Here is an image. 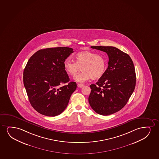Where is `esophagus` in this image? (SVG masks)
Wrapping results in <instances>:
<instances>
[{"label": "esophagus", "instance_id": "1", "mask_svg": "<svg viewBox=\"0 0 159 159\" xmlns=\"http://www.w3.org/2000/svg\"><path fill=\"white\" fill-rule=\"evenodd\" d=\"M77 86H78V87L79 88H81V87H83L84 86V85H83V84H78Z\"/></svg>", "mask_w": 159, "mask_h": 159}]
</instances>
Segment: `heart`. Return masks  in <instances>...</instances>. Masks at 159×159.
I'll return each mask as SVG.
<instances>
[{
    "mask_svg": "<svg viewBox=\"0 0 159 159\" xmlns=\"http://www.w3.org/2000/svg\"><path fill=\"white\" fill-rule=\"evenodd\" d=\"M76 62L70 58L64 61V67L66 73L74 76L80 70L83 72L76 75L74 79L78 83H84L89 79H97L101 78L107 69V60L103 56L93 52H79L75 55Z\"/></svg>",
    "mask_w": 159,
    "mask_h": 159,
    "instance_id": "1",
    "label": "heart"
}]
</instances>
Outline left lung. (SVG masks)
Instances as JSON below:
<instances>
[{"label":"left lung","mask_w":159,"mask_h":159,"mask_svg":"<svg viewBox=\"0 0 159 159\" xmlns=\"http://www.w3.org/2000/svg\"><path fill=\"white\" fill-rule=\"evenodd\" d=\"M107 53L108 66L95 84L90 85L89 101L92 108L99 114L115 113L127 103L136 84L134 64L129 56L113 46H91Z\"/></svg>","instance_id":"obj_1"}]
</instances>
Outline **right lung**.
<instances>
[{
	"label": "right lung",
	"instance_id": "add662e5",
	"mask_svg": "<svg viewBox=\"0 0 159 159\" xmlns=\"http://www.w3.org/2000/svg\"><path fill=\"white\" fill-rule=\"evenodd\" d=\"M73 52L67 47L48 48L29 59L23 73L24 85L31 105L41 114L58 116L68 105L76 84L69 82L64 61ZM66 83L68 84L61 86Z\"/></svg>",
	"mask_w": 159,
	"mask_h": 159
}]
</instances>
